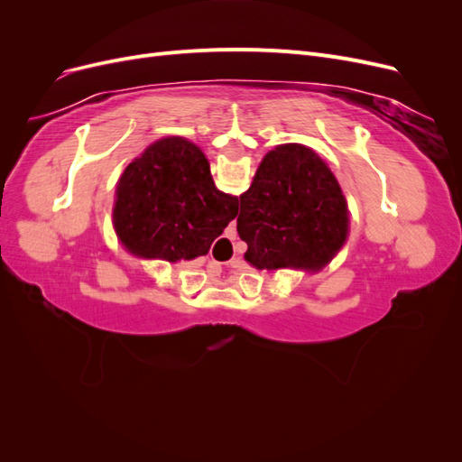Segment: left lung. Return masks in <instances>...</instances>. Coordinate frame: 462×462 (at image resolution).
<instances>
[{
	"label": "left lung",
	"mask_w": 462,
	"mask_h": 462,
	"mask_svg": "<svg viewBox=\"0 0 462 462\" xmlns=\"http://www.w3.org/2000/svg\"><path fill=\"white\" fill-rule=\"evenodd\" d=\"M236 231L254 268L318 272L346 241V200L314 150L283 144L265 153L253 185L241 194Z\"/></svg>",
	"instance_id": "1"
}]
</instances>
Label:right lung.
Listing matches in <instances>:
<instances>
[{
	"instance_id": "1",
	"label": "right lung",
	"mask_w": 462,
	"mask_h": 462,
	"mask_svg": "<svg viewBox=\"0 0 462 462\" xmlns=\"http://www.w3.org/2000/svg\"><path fill=\"white\" fill-rule=\"evenodd\" d=\"M236 214L239 199L216 189L204 152L170 136L123 171L114 226L131 254L179 262L208 254Z\"/></svg>"
}]
</instances>
